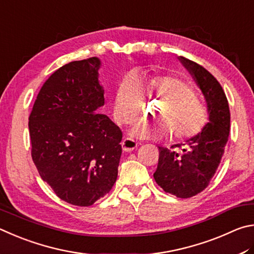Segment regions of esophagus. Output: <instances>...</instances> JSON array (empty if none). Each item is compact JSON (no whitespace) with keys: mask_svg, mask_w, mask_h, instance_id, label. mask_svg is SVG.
<instances>
[{"mask_svg":"<svg viewBox=\"0 0 254 254\" xmlns=\"http://www.w3.org/2000/svg\"><path fill=\"white\" fill-rule=\"evenodd\" d=\"M122 147L125 152H132L137 147V141L131 138H125L122 141Z\"/></svg>","mask_w":254,"mask_h":254,"instance_id":"esophagus-1","label":"esophagus"}]
</instances>
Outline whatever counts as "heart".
Masks as SVG:
<instances>
[{
  "instance_id": "1",
  "label": "heart",
  "mask_w": 254,
  "mask_h": 254,
  "mask_svg": "<svg viewBox=\"0 0 254 254\" xmlns=\"http://www.w3.org/2000/svg\"><path fill=\"white\" fill-rule=\"evenodd\" d=\"M144 95L162 99L156 115L162 119H139L131 135L143 139H157L173 131L175 139L198 135L208 122L206 107L185 80L172 75H127L118 84L114 98V116L120 124H129L143 111Z\"/></svg>"
}]
</instances>
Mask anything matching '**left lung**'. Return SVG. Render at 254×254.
<instances>
[{"label":"left lung","mask_w":254,"mask_h":254,"mask_svg":"<svg viewBox=\"0 0 254 254\" xmlns=\"http://www.w3.org/2000/svg\"><path fill=\"white\" fill-rule=\"evenodd\" d=\"M179 60L205 98L208 123L198 135L174 145L181 150L158 147L154 179L166 193L189 198L207 188L220 165L229 139L230 109L221 84L205 68L184 57Z\"/></svg>","instance_id":"8db88e82"}]
</instances>
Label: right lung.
<instances>
[{
	"instance_id": "obj_1",
	"label": "right lung",
	"mask_w": 254,
	"mask_h": 254,
	"mask_svg": "<svg viewBox=\"0 0 254 254\" xmlns=\"http://www.w3.org/2000/svg\"><path fill=\"white\" fill-rule=\"evenodd\" d=\"M97 57L72 61L53 72L29 117L31 155L41 179L58 197L90 206L113 189L123 132L108 116Z\"/></svg>"
}]
</instances>
